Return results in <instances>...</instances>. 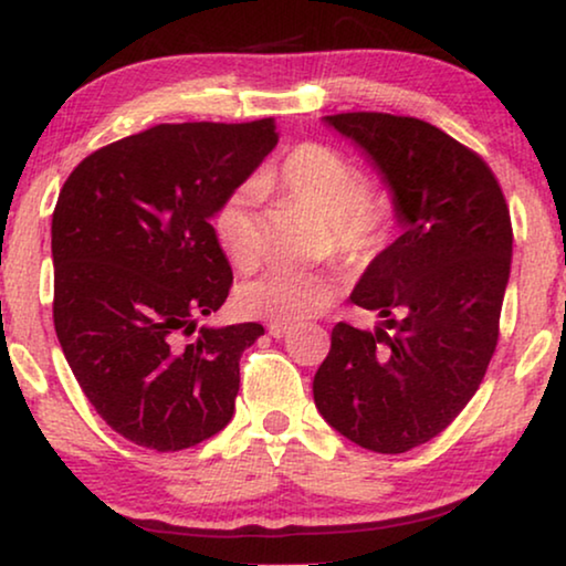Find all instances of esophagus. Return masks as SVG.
<instances>
[{
    "label": "esophagus",
    "mask_w": 566,
    "mask_h": 566,
    "mask_svg": "<svg viewBox=\"0 0 566 566\" xmlns=\"http://www.w3.org/2000/svg\"><path fill=\"white\" fill-rule=\"evenodd\" d=\"M291 332V324H277V322H270L268 324V335L270 337H275V339H281V337H285Z\"/></svg>",
    "instance_id": "1"
}]
</instances>
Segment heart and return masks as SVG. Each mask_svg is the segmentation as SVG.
Instances as JSON below:
<instances>
[{
    "mask_svg": "<svg viewBox=\"0 0 566 566\" xmlns=\"http://www.w3.org/2000/svg\"><path fill=\"white\" fill-rule=\"evenodd\" d=\"M268 182L327 219L332 252L350 265H366L391 242L394 200L366 190L358 165L329 146H296ZM258 200V188L244 185L229 192L213 213L216 242L237 268L258 265L262 254ZM335 296V275L324 270L270 268L239 285L237 306L252 319L298 324L324 312Z\"/></svg>",
    "mask_w": 566,
    "mask_h": 566,
    "instance_id": "heart-1",
    "label": "heart"
}]
</instances>
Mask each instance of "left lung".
I'll list each match as a JSON object with an SVG mask.
<instances>
[{"label":"left lung","instance_id":"obj_1","mask_svg":"<svg viewBox=\"0 0 566 566\" xmlns=\"http://www.w3.org/2000/svg\"><path fill=\"white\" fill-rule=\"evenodd\" d=\"M324 123L381 175L401 234L350 293L378 324L332 329L314 405L355 446L405 453L443 432L486 374L510 281V211L484 159L430 123L389 113Z\"/></svg>","mask_w":566,"mask_h":566}]
</instances>
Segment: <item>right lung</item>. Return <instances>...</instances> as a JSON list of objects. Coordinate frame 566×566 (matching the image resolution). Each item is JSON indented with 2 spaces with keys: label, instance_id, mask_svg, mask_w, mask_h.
I'll use <instances>...</instances> for the list:
<instances>
[{
  "label": "right lung",
  "instance_id": "1",
  "mask_svg": "<svg viewBox=\"0 0 566 566\" xmlns=\"http://www.w3.org/2000/svg\"><path fill=\"white\" fill-rule=\"evenodd\" d=\"M275 144L273 118L161 123L90 154L59 192L56 337L84 397L130 443L182 451L234 415L239 358L265 329L198 327L231 289L211 219Z\"/></svg>",
  "mask_w": 566,
  "mask_h": 566
}]
</instances>
